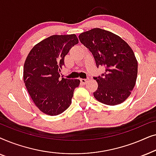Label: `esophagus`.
Wrapping results in <instances>:
<instances>
[{
  "label": "esophagus",
  "instance_id": "1",
  "mask_svg": "<svg viewBox=\"0 0 156 156\" xmlns=\"http://www.w3.org/2000/svg\"><path fill=\"white\" fill-rule=\"evenodd\" d=\"M80 81H81V83H82L83 84H84L85 83L87 82V80H86V79H80Z\"/></svg>",
  "mask_w": 156,
  "mask_h": 156
}]
</instances>
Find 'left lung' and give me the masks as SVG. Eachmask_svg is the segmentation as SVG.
Masks as SVG:
<instances>
[{
  "instance_id": "obj_1",
  "label": "left lung",
  "mask_w": 156,
  "mask_h": 156,
  "mask_svg": "<svg viewBox=\"0 0 156 156\" xmlns=\"http://www.w3.org/2000/svg\"><path fill=\"white\" fill-rule=\"evenodd\" d=\"M79 39L92 53L97 67L106 68L101 76L94 77L98 83L95 99L109 106L122 103L131 95L137 79L138 62L131 47L116 34L101 28L84 32Z\"/></svg>"
}]
</instances>
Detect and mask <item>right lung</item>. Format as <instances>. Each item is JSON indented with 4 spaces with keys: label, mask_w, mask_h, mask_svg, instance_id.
<instances>
[{
    "label": "right lung",
    "mask_w": 156,
    "mask_h": 156,
    "mask_svg": "<svg viewBox=\"0 0 156 156\" xmlns=\"http://www.w3.org/2000/svg\"><path fill=\"white\" fill-rule=\"evenodd\" d=\"M78 42L75 34L52 35L36 44L26 57L23 81L34 104L44 114L57 116L72 103L80 81L59 77L65 57Z\"/></svg>",
    "instance_id": "1"
}]
</instances>
